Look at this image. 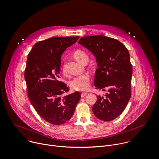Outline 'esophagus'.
Instances as JSON below:
<instances>
[{
    "label": "esophagus",
    "mask_w": 159,
    "mask_h": 159,
    "mask_svg": "<svg viewBox=\"0 0 159 159\" xmlns=\"http://www.w3.org/2000/svg\"><path fill=\"white\" fill-rule=\"evenodd\" d=\"M86 94H87V93H86V92L82 93H81V97H82V98H84L85 96H86Z\"/></svg>",
    "instance_id": "1"
}]
</instances>
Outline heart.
Returning <instances> with one entry per match:
<instances>
[{"mask_svg":"<svg viewBox=\"0 0 159 159\" xmlns=\"http://www.w3.org/2000/svg\"><path fill=\"white\" fill-rule=\"evenodd\" d=\"M75 59L80 62L83 63L85 61L88 60V55L81 50H77L74 52ZM62 72L65 73V68H62ZM90 76L88 74H84L74 78L70 82L71 88L76 91H84L86 89L89 84Z\"/></svg>","mask_w":159,"mask_h":159,"instance_id":"heart-1","label":"heart"}]
</instances>
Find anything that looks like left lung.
Here are the masks:
<instances>
[{
  "mask_svg": "<svg viewBox=\"0 0 159 159\" xmlns=\"http://www.w3.org/2000/svg\"><path fill=\"white\" fill-rule=\"evenodd\" d=\"M78 43L96 57L98 68L95 73V88L107 91L103 96H97L93 112L101 120H114L131 97L132 66L129 50L118 40L102 35L83 37Z\"/></svg>",
  "mask_w": 159,
  "mask_h": 159,
  "instance_id": "obj_1",
  "label": "left lung"
}]
</instances>
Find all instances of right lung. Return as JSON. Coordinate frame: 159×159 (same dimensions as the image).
Wrapping results in <instances>:
<instances>
[{"instance_id": "right-lung-1", "label": "right lung", "mask_w": 159, "mask_h": 159, "mask_svg": "<svg viewBox=\"0 0 159 159\" xmlns=\"http://www.w3.org/2000/svg\"><path fill=\"white\" fill-rule=\"evenodd\" d=\"M79 38L56 37L39 41L27 56L24 78L29 99L39 116L53 125L70 120L81 98L78 91L62 96L69 88L59 80L61 55Z\"/></svg>"}]
</instances>
